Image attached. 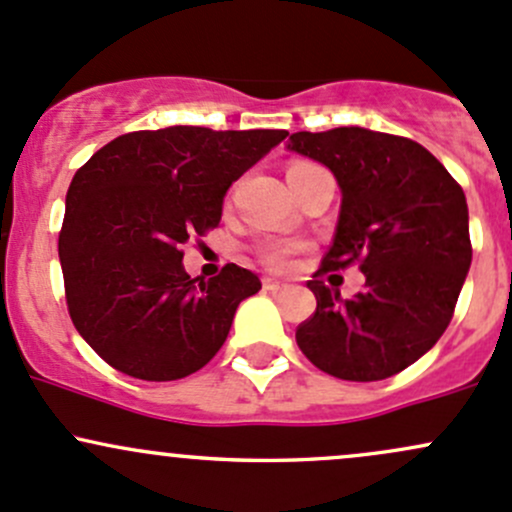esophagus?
I'll use <instances>...</instances> for the list:
<instances>
[{
	"instance_id": "1",
	"label": "esophagus",
	"mask_w": 512,
	"mask_h": 512,
	"mask_svg": "<svg viewBox=\"0 0 512 512\" xmlns=\"http://www.w3.org/2000/svg\"><path fill=\"white\" fill-rule=\"evenodd\" d=\"M262 287H265L267 292H279V289H284V282H279V279L274 277H265L262 279Z\"/></svg>"
}]
</instances>
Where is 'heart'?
Instances as JSON below:
<instances>
[{
	"label": "heart",
	"mask_w": 512,
	"mask_h": 512,
	"mask_svg": "<svg viewBox=\"0 0 512 512\" xmlns=\"http://www.w3.org/2000/svg\"><path fill=\"white\" fill-rule=\"evenodd\" d=\"M292 255H294L292 245H282V242H277V245L265 247L262 260H265L270 267H274V270H287V267L292 265Z\"/></svg>",
	"instance_id": "obj_1"
}]
</instances>
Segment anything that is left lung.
I'll return each mask as SVG.
<instances>
[{"label": "left lung", "mask_w": 512, "mask_h": 512, "mask_svg": "<svg viewBox=\"0 0 512 512\" xmlns=\"http://www.w3.org/2000/svg\"><path fill=\"white\" fill-rule=\"evenodd\" d=\"M287 152L324 164L341 188L321 272L358 262L363 292L341 299L321 279L297 328L301 353L341 380L373 383L422 358L449 326L471 267L469 206L422 144L363 127L297 132Z\"/></svg>", "instance_id": "left-lung-1"}]
</instances>
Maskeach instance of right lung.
<instances>
[{"mask_svg":"<svg viewBox=\"0 0 512 512\" xmlns=\"http://www.w3.org/2000/svg\"><path fill=\"white\" fill-rule=\"evenodd\" d=\"M287 134L144 129L112 139L75 171L58 257L73 324L105 363L164 383L220 351L238 304L262 282L238 265L191 279L181 245L220 223L233 181Z\"/></svg>","mask_w":512,"mask_h":512,"instance_id":"right-lung-1","label":"right lung"}]
</instances>
